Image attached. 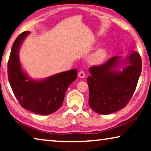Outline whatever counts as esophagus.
Masks as SVG:
<instances>
[{"mask_svg":"<svg viewBox=\"0 0 151 151\" xmlns=\"http://www.w3.org/2000/svg\"><path fill=\"white\" fill-rule=\"evenodd\" d=\"M78 77L80 78H84L85 77V73H84V71L79 72V73H78Z\"/></svg>","mask_w":151,"mask_h":151,"instance_id":"34e87169","label":"esophagus"}]
</instances>
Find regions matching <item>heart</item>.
<instances>
[{
    "label": "heart",
    "instance_id": "heart-1",
    "mask_svg": "<svg viewBox=\"0 0 151 151\" xmlns=\"http://www.w3.org/2000/svg\"><path fill=\"white\" fill-rule=\"evenodd\" d=\"M108 55V51L106 48L101 47L93 51L88 58V62L91 65H101Z\"/></svg>",
    "mask_w": 151,
    "mask_h": 151
}]
</instances>
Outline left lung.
<instances>
[{
    "mask_svg": "<svg viewBox=\"0 0 151 151\" xmlns=\"http://www.w3.org/2000/svg\"><path fill=\"white\" fill-rule=\"evenodd\" d=\"M141 71L142 59L136 51L91 67V76L87 78L91 108L102 115L124 108L133 96Z\"/></svg>",
    "mask_w": 151,
    "mask_h": 151,
    "instance_id": "left-lung-1",
    "label": "left lung"
}]
</instances>
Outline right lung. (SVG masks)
Wrapping results in <instances>:
<instances>
[{"mask_svg": "<svg viewBox=\"0 0 151 151\" xmlns=\"http://www.w3.org/2000/svg\"><path fill=\"white\" fill-rule=\"evenodd\" d=\"M30 32H24L12 45L8 62V80L16 98L24 109L39 115H49L62 106L69 86L77 77V69L42 79L31 78L20 63L19 52Z\"/></svg>", "mask_w": 151, "mask_h": 151, "instance_id": "1", "label": "right lung"}]
</instances>
